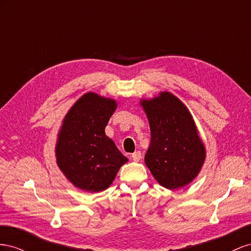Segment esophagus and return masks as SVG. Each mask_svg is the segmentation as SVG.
Segmentation results:
<instances>
[{
    "label": "esophagus",
    "mask_w": 251,
    "mask_h": 251,
    "mask_svg": "<svg viewBox=\"0 0 251 251\" xmlns=\"http://www.w3.org/2000/svg\"><path fill=\"white\" fill-rule=\"evenodd\" d=\"M131 159L134 161V162H139L141 159H142V154L140 151H135L131 154Z\"/></svg>",
    "instance_id": "obj_1"
}]
</instances>
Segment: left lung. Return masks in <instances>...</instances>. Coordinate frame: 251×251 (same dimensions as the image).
Returning a JSON list of instances; mask_svg holds the SVG:
<instances>
[{
	"instance_id": "8db88e82",
	"label": "left lung",
	"mask_w": 251,
	"mask_h": 251,
	"mask_svg": "<svg viewBox=\"0 0 251 251\" xmlns=\"http://www.w3.org/2000/svg\"><path fill=\"white\" fill-rule=\"evenodd\" d=\"M140 105L151 132L146 166L156 182L169 190L188 185L198 176L206 159V147L190 111L169 91L141 99Z\"/></svg>"
}]
</instances>
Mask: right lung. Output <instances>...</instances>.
<instances>
[{
    "mask_svg": "<svg viewBox=\"0 0 251 251\" xmlns=\"http://www.w3.org/2000/svg\"><path fill=\"white\" fill-rule=\"evenodd\" d=\"M117 107L116 100L90 91L78 99L63 119L55 143L56 165L78 189H107L128 162L105 134Z\"/></svg>",
    "mask_w": 251,
    "mask_h": 251,
    "instance_id": "add662e5",
    "label": "right lung"
}]
</instances>
